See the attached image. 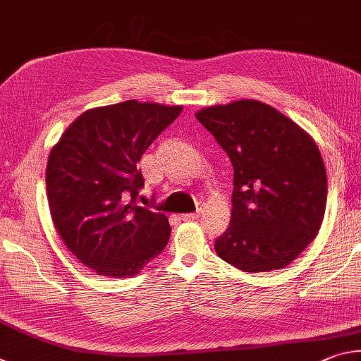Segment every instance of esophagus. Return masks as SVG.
<instances>
[{"instance_id": "34e87169", "label": "esophagus", "mask_w": 361, "mask_h": 361, "mask_svg": "<svg viewBox=\"0 0 361 361\" xmlns=\"http://www.w3.org/2000/svg\"><path fill=\"white\" fill-rule=\"evenodd\" d=\"M180 219L184 220V222H193V220L200 219V214H182Z\"/></svg>"}]
</instances>
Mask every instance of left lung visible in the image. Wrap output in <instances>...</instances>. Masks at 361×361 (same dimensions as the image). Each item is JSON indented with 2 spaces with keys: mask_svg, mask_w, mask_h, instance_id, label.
Segmentation results:
<instances>
[{
  "mask_svg": "<svg viewBox=\"0 0 361 361\" xmlns=\"http://www.w3.org/2000/svg\"><path fill=\"white\" fill-rule=\"evenodd\" d=\"M231 160V220L217 255L245 273L292 263L317 236L326 171L317 144L274 107L239 99L197 112Z\"/></svg>",
  "mask_w": 361,
  "mask_h": 361,
  "instance_id": "obj_1",
  "label": "left lung"
}]
</instances>
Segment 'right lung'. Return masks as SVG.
<instances>
[{"label":"right lung","instance_id":"1","mask_svg":"<svg viewBox=\"0 0 361 361\" xmlns=\"http://www.w3.org/2000/svg\"><path fill=\"white\" fill-rule=\"evenodd\" d=\"M180 112L135 99L94 107L50 152V216L66 247L94 273L131 277L166 247L168 217L136 204L144 187L137 161Z\"/></svg>","mask_w":361,"mask_h":361}]
</instances>
